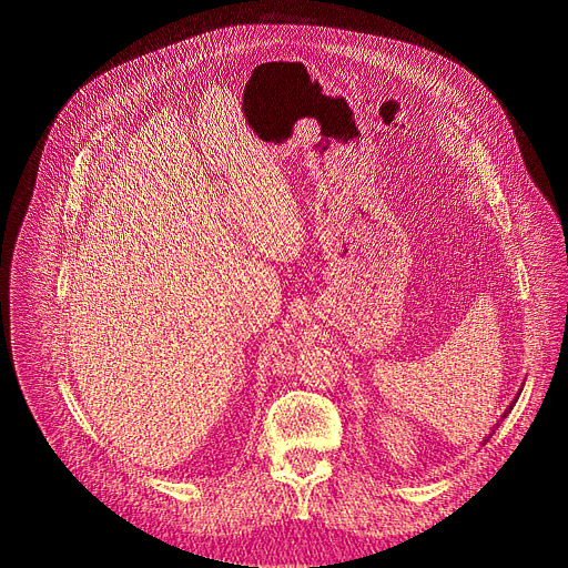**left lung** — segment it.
<instances>
[{
  "mask_svg": "<svg viewBox=\"0 0 568 568\" xmlns=\"http://www.w3.org/2000/svg\"><path fill=\"white\" fill-rule=\"evenodd\" d=\"M518 396H520V394H518ZM516 400H518V398H514V403H511V405H509V409H506V412H504V416H506V414H509V412H511V409H514V405H516ZM486 442H488V439H486Z\"/></svg>",
  "mask_w": 568,
  "mask_h": 568,
  "instance_id": "obj_1",
  "label": "left lung"
}]
</instances>
